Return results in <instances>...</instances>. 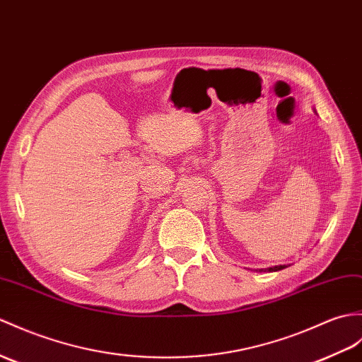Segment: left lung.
<instances>
[{"label": "left lung", "instance_id": "1", "mask_svg": "<svg viewBox=\"0 0 362 362\" xmlns=\"http://www.w3.org/2000/svg\"><path fill=\"white\" fill-rule=\"evenodd\" d=\"M288 265H274V267H268V268H256L255 272L257 273H265V272H279V270H284V268H287Z\"/></svg>", "mask_w": 362, "mask_h": 362}]
</instances>
